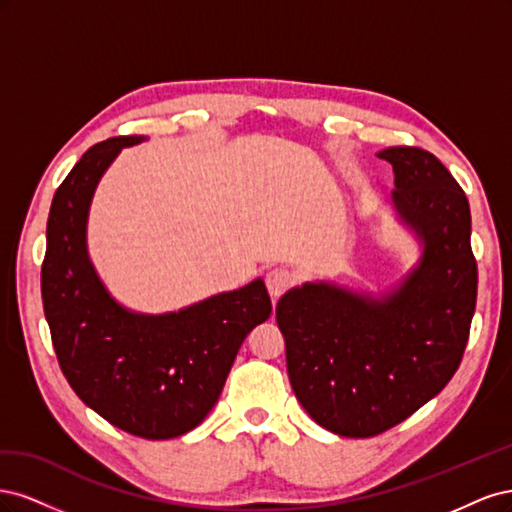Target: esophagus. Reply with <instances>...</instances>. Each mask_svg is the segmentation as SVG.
<instances>
[{
	"label": "esophagus",
	"instance_id": "esophagus-1",
	"mask_svg": "<svg viewBox=\"0 0 512 512\" xmlns=\"http://www.w3.org/2000/svg\"><path fill=\"white\" fill-rule=\"evenodd\" d=\"M292 273L286 269H273L267 273V288L273 299H280L282 294L292 286Z\"/></svg>",
	"mask_w": 512,
	"mask_h": 512
}]
</instances>
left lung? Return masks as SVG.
Listing matches in <instances>:
<instances>
[{"label":"left lung","mask_w":512,"mask_h":512,"mask_svg":"<svg viewBox=\"0 0 512 512\" xmlns=\"http://www.w3.org/2000/svg\"><path fill=\"white\" fill-rule=\"evenodd\" d=\"M391 205L421 247L384 292L305 282L277 301L292 391L314 421L371 438L406 421L455 376L476 307L468 198L446 166L418 147H389Z\"/></svg>","instance_id":"obj_1"}]
</instances>
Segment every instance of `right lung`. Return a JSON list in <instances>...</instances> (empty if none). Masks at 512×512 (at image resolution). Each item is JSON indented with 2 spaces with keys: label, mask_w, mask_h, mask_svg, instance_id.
<instances>
[{
  "label": "right lung",
  "mask_w": 512,
  "mask_h": 512,
  "mask_svg": "<svg viewBox=\"0 0 512 512\" xmlns=\"http://www.w3.org/2000/svg\"><path fill=\"white\" fill-rule=\"evenodd\" d=\"M143 141L117 136L94 145L57 188L42 303L74 393L111 425L168 440L205 421L243 339L271 316V299L260 277L166 314L134 312L108 292L87 250L91 200L119 151Z\"/></svg>",
  "instance_id": "1"
}]
</instances>
